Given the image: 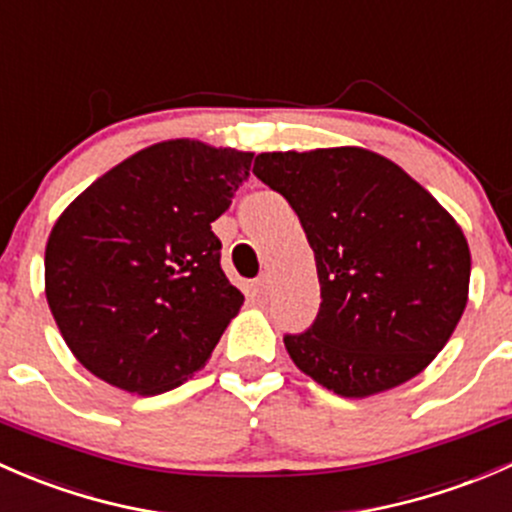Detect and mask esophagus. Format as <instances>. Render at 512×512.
<instances>
[{"instance_id": "obj_1", "label": "esophagus", "mask_w": 512, "mask_h": 512, "mask_svg": "<svg viewBox=\"0 0 512 512\" xmlns=\"http://www.w3.org/2000/svg\"><path fill=\"white\" fill-rule=\"evenodd\" d=\"M252 289H255L257 297H267V292H270V275H260L255 282H252Z\"/></svg>"}]
</instances>
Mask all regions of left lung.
<instances>
[{
  "label": "left lung",
  "mask_w": 512,
  "mask_h": 512,
  "mask_svg": "<svg viewBox=\"0 0 512 512\" xmlns=\"http://www.w3.org/2000/svg\"><path fill=\"white\" fill-rule=\"evenodd\" d=\"M252 173L292 205L317 262V317L285 334L294 364L347 399L426 369L466 309L471 252L456 220L364 148L260 153Z\"/></svg>",
  "instance_id": "1"
}]
</instances>
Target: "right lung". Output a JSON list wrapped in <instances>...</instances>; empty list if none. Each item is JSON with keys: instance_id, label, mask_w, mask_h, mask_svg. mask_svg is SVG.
I'll return each instance as SVG.
<instances>
[{"instance_id": "obj_1", "label": "right lung", "mask_w": 512, "mask_h": 512, "mask_svg": "<svg viewBox=\"0 0 512 512\" xmlns=\"http://www.w3.org/2000/svg\"><path fill=\"white\" fill-rule=\"evenodd\" d=\"M255 153L165 141L64 210L46 242V299L76 359L111 386L163 394L205 366L245 302L210 223Z\"/></svg>"}]
</instances>
